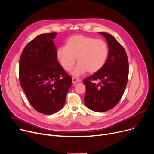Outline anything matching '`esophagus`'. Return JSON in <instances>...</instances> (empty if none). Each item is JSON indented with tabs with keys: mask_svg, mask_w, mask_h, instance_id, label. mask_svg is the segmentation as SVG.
<instances>
[{
	"mask_svg": "<svg viewBox=\"0 0 154 154\" xmlns=\"http://www.w3.org/2000/svg\"><path fill=\"white\" fill-rule=\"evenodd\" d=\"M79 81H80V79L79 78H75V77L72 78V82H73V83H76L79 82Z\"/></svg>",
	"mask_w": 154,
	"mask_h": 154,
	"instance_id": "1",
	"label": "esophagus"
}]
</instances>
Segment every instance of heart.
<instances>
[{"label": "heart", "mask_w": 154, "mask_h": 154, "mask_svg": "<svg viewBox=\"0 0 154 154\" xmlns=\"http://www.w3.org/2000/svg\"><path fill=\"white\" fill-rule=\"evenodd\" d=\"M109 49L103 40H96L86 36L78 35L70 37L66 46L60 47L57 50V57L61 66L69 71L76 63H79L72 71L75 76L83 75L88 70L95 73L105 64Z\"/></svg>", "instance_id": "heart-1"}]
</instances>
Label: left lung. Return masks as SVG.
Returning a JSON list of instances; mask_svg holds the SVG:
<instances>
[{
	"label": "left lung",
	"instance_id": "obj_1",
	"mask_svg": "<svg viewBox=\"0 0 154 154\" xmlns=\"http://www.w3.org/2000/svg\"><path fill=\"white\" fill-rule=\"evenodd\" d=\"M107 42L109 53L101 69L83 80L86 86L84 101L89 109L103 112L115 107L124 93L129 75V63L126 52L112 35L99 32ZM100 81L96 84L93 80Z\"/></svg>",
	"mask_w": 154,
	"mask_h": 154
}]
</instances>
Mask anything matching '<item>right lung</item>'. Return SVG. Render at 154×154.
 <instances>
[{
  "instance_id": "add662e5",
  "label": "right lung",
  "mask_w": 154,
  "mask_h": 154,
  "mask_svg": "<svg viewBox=\"0 0 154 154\" xmlns=\"http://www.w3.org/2000/svg\"><path fill=\"white\" fill-rule=\"evenodd\" d=\"M57 34L35 37L24 48L19 61L20 83L26 97L36 111L46 115L63 107L72 81L57 60Z\"/></svg>"
}]
</instances>
